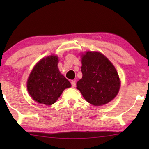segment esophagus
Masks as SVG:
<instances>
[{
  "label": "esophagus",
  "mask_w": 149,
  "mask_h": 149,
  "mask_svg": "<svg viewBox=\"0 0 149 149\" xmlns=\"http://www.w3.org/2000/svg\"><path fill=\"white\" fill-rule=\"evenodd\" d=\"M71 85H72V87H74L76 86V83H75V81H71Z\"/></svg>",
  "instance_id": "obj_1"
}]
</instances>
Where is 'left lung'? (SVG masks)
Masks as SVG:
<instances>
[{"instance_id":"1","label":"left lung","mask_w":149,"mask_h":149,"mask_svg":"<svg viewBox=\"0 0 149 149\" xmlns=\"http://www.w3.org/2000/svg\"><path fill=\"white\" fill-rule=\"evenodd\" d=\"M83 77L77 88L87 102L94 106L109 103L120 88L119 74L112 63L99 52H87L82 57Z\"/></svg>"}]
</instances>
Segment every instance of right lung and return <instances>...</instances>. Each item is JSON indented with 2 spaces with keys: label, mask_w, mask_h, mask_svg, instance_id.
Returning a JSON list of instances; mask_svg holds the SVG:
<instances>
[{
  "label": "right lung",
  "mask_w": 149,
  "mask_h": 149,
  "mask_svg": "<svg viewBox=\"0 0 149 149\" xmlns=\"http://www.w3.org/2000/svg\"><path fill=\"white\" fill-rule=\"evenodd\" d=\"M58 58L51 56L40 60L30 73L27 82L28 93L36 102L52 105L63 91L71 87L70 83L61 74Z\"/></svg>",
  "instance_id": "right-lung-1"
}]
</instances>
